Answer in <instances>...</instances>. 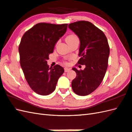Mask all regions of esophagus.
Returning a JSON list of instances; mask_svg holds the SVG:
<instances>
[{"label":"esophagus","instance_id":"1","mask_svg":"<svg viewBox=\"0 0 132 132\" xmlns=\"http://www.w3.org/2000/svg\"><path fill=\"white\" fill-rule=\"evenodd\" d=\"M70 70V68H64V72H68Z\"/></svg>","mask_w":132,"mask_h":132}]
</instances>
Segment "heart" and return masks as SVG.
<instances>
[{"label": "heart", "mask_w": 132, "mask_h": 132, "mask_svg": "<svg viewBox=\"0 0 132 132\" xmlns=\"http://www.w3.org/2000/svg\"><path fill=\"white\" fill-rule=\"evenodd\" d=\"M76 37H77V36H75V35H70V36H68V37H66V41H68V40H71V39L74 38Z\"/></svg>", "instance_id": "1"}]
</instances>
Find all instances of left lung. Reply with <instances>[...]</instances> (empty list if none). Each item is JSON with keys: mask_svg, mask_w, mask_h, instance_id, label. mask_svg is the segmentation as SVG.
Wrapping results in <instances>:
<instances>
[{"mask_svg": "<svg viewBox=\"0 0 132 132\" xmlns=\"http://www.w3.org/2000/svg\"><path fill=\"white\" fill-rule=\"evenodd\" d=\"M69 28L79 37L80 47L78 63L85 64L84 70L72 69L77 77L71 82L72 90L80 96H86L94 91L105 76L108 68L109 46L104 33L87 21L69 24Z\"/></svg>", "mask_w": 132, "mask_h": 132, "instance_id": "8db88e82", "label": "left lung"}]
</instances>
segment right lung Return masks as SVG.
<instances>
[{"instance_id":"1","label":"right lung","mask_w":132,"mask_h":132,"mask_svg":"<svg viewBox=\"0 0 132 132\" xmlns=\"http://www.w3.org/2000/svg\"><path fill=\"white\" fill-rule=\"evenodd\" d=\"M67 27L68 24L41 23L22 37L19 46L20 63L30 87L39 95L45 96L52 93L64 72L59 64L49 68L46 61L55 44L66 33Z\"/></svg>"}]
</instances>
